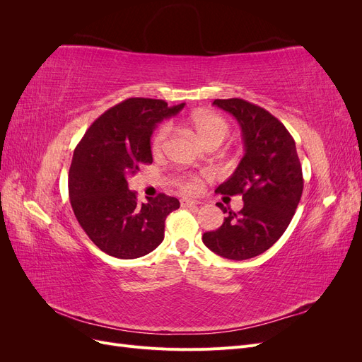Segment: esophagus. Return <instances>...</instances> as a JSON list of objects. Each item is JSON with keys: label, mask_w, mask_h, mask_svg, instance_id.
<instances>
[{"label": "esophagus", "mask_w": 362, "mask_h": 362, "mask_svg": "<svg viewBox=\"0 0 362 362\" xmlns=\"http://www.w3.org/2000/svg\"><path fill=\"white\" fill-rule=\"evenodd\" d=\"M199 202L198 201H192V199H187V198H184V199H181V206H184V208H190V206H196L198 205Z\"/></svg>", "instance_id": "34e87169"}]
</instances>
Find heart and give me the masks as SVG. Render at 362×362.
Masks as SVG:
<instances>
[{"instance_id":"1","label":"heart","mask_w":362,"mask_h":362,"mask_svg":"<svg viewBox=\"0 0 362 362\" xmlns=\"http://www.w3.org/2000/svg\"><path fill=\"white\" fill-rule=\"evenodd\" d=\"M187 125L208 148L221 146L229 136L228 122L222 116L214 115V113H208V112L194 113L187 119ZM170 136H172V127L168 124L161 125L157 129L154 139H152V152H154V156H160L168 149ZM178 184L184 192H194L198 189V178L181 177Z\"/></svg>"}]
</instances>
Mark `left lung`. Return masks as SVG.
<instances>
[{
  "mask_svg": "<svg viewBox=\"0 0 362 362\" xmlns=\"http://www.w3.org/2000/svg\"><path fill=\"white\" fill-rule=\"evenodd\" d=\"M242 128L245 156L216 193L242 194L243 208L229 211L222 226L204 233V245L228 259L254 258L286 233L299 205L303 177L296 144L281 120L240 98L214 100ZM223 213L226 208L218 202Z\"/></svg>",
  "mask_w": 362,
  "mask_h": 362,
  "instance_id": "8db88e82",
  "label": "left lung"
}]
</instances>
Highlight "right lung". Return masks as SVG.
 <instances>
[{
    "instance_id": "right-lung-1",
    "label": "right lung",
    "mask_w": 362,
    "mask_h": 362,
    "mask_svg": "<svg viewBox=\"0 0 362 362\" xmlns=\"http://www.w3.org/2000/svg\"><path fill=\"white\" fill-rule=\"evenodd\" d=\"M182 107L128 98L98 117L76 145L68 180L71 205L84 233L107 255L133 259L163 242L164 222L180 201L160 193L139 204L127 180L152 163V131Z\"/></svg>"
}]
</instances>
